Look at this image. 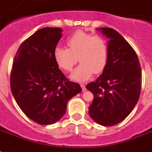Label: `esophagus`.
Masks as SVG:
<instances>
[{"mask_svg":"<svg viewBox=\"0 0 152 152\" xmlns=\"http://www.w3.org/2000/svg\"><path fill=\"white\" fill-rule=\"evenodd\" d=\"M80 86H81V87H82L83 91H87V88H86V87H85V85L83 84V83H80Z\"/></svg>","mask_w":152,"mask_h":152,"instance_id":"obj_1","label":"esophagus"}]
</instances>
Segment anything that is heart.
Here are the masks:
<instances>
[{"mask_svg": "<svg viewBox=\"0 0 152 152\" xmlns=\"http://www.w3.org/2000/svg\"><path fill=\"white\" fill-rule=\"evenodd\" d=\"M67 44L69 48L55 47L54 58L60 69L71 71L78 58L80 64L69 76L71 80L85 81L94 72L100 73L104 70L108 56V44L104 38L79 30L68 39Z\"/></svg>", "mask_w": 152, "mask_h": 152, "instance_id": "heart-1", "label": "heart"}]
</instances>
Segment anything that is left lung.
I'll return each mask as SVG.
<instances>
[{
  "instance_id": "obj_1",
  "label": "left lung",
  "mask_w": 152,
  "mask_h": 152,
  "mask_svg": "<svg viewBox=\"0 0 152 152\" xmlns=\"http://www.w3.org/2000/svg\"><path fill=\"white\" fill-rule=\"evenodd\" d=\"M97 29L108 39V56L102 75L87 85L94 94L89 115L99 125L111 126L124 120L137 103L141 68L135 50L118 32Z\"/></svg>"
}]
</instances>
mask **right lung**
<instances>
[{"mask_svg": "<svg viewBox=\"0 0 152 152\" xmlns=\"http://www.w3.org/2000/svg\"><path fill=\"white\" fill-rule=\"evenodd\" d=\"M60 28L39 29L21 44L11 72V89L25 115L40 125L56 123L67 103L82 91L59 69L54 50L62 37Z\"/></svg>", "mask_w": 152, "mask_h": 152, "instance_id": "obj_1", "label": "right lung"}]
</instances>
